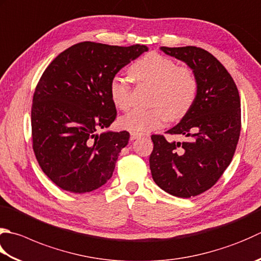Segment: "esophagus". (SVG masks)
Instances as JSON below:
<instances>
[{
    "instance_id": "esophagus-1",
    "label": "esophagus",
    "mask_w": 261,
    "mask_h": 261,
    "mask_svg": "<svg viewBox=\"0 0 261 261\" xmlns=\"http://www.w3.org/2000/svg\"><path fill=\"white\" fill-rule=\"evenodd\" d=\"M138 138H140V135H137V134H130V140L132 141V140H136V139H138Z\"/></svg>"
}]
</instances>
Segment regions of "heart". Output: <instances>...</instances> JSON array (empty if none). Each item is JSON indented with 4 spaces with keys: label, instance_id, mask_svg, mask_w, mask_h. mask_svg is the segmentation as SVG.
<instances>
[{
    "label": "heart",
    "instance_id": "b5f03b06",
    "mask_svg": "<svg viewBox=\"0 0 261 261\" xmlns=\"http://www.w3.org/2000/svg\"><path fill=\"white\" fill-rule=\"evenodd\" d=\"M129 73L137 83L154 87L151 94L152 109L134 110L122 116V129L137 135L156 130L168 119L178 121L185 117L195 104L199 81L190 66H177L175 61L158 53H148L132 64ZM110 96L119 110L131 106V87L124 79L114 76L110 83Z\"/></svg>",
    "mask_w": 261,
    "mask_h": 261
}]
</instances>
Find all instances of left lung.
<instances>
[{
  "mask_svg": "<svg viewBox=\"0 0 261 261\" xmlns=\"http://www.w3.org/2000/svg\"><path fill=\"white\" fill-rule=\"evenodd\" d=\"M161 49L195 70L199 90L189 113L166 132L187 140L168 142L163 135H152L149 166L161 189L190 198L209 190L232 162L241 131V103L231 74L213 54L196 46Z\"/></svg>",
  "mask_w": 261,
  "mask_h": 261,
  "instance_id": "left-lung-1",
  "label": "left lung"
}]
</instances>
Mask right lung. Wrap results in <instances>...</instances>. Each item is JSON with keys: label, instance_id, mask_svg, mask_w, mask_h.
I'll list each match as a JSON object with an SVG mask.
<instances>
[{"label": "right lung", "instance_id": "add662e5", "mask_svg": "<svg viewBox=\"0 0 261 261\" xmlns=\"http://www.w3.org/2000/svg\"><path fill=\"white\" fill-rule=\"evenodd\" d=\"M145 45L78 43L60 53L36 86L32 106L33 149L47 177L65 191L104 186L129 141L127 131L98 134L113 123L110 83Z\"/></svg>", "mask_w": 261, "mask_h": 261}]
</instances>
